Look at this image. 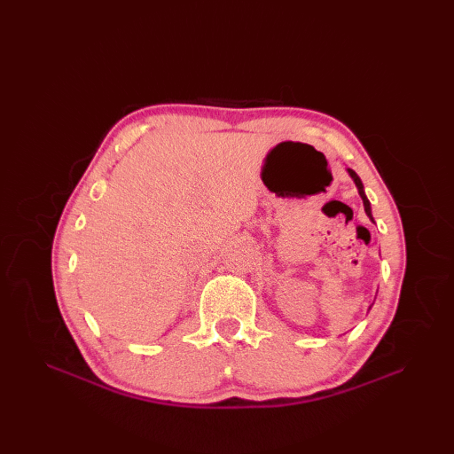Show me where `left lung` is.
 <instances>
[{"label": "left lung", "mask_w": 454, "mask_h": 454, "mask_svg": "<svg viewBox=\"0 0 454 454\" xmlns=\"http://www.w3.org/2000/svg\"><path fill=\"white\" fill-rule=\"evenodd\" d=\"M347 173H349V177L353 179V183L356 185V191H359V195H361V199H363V207H364V212H366V216H369L372 222H374V218H372V210H371V202H369V199H366V195H364V187H363V181H361V177L356 176V173L353 171V169H347ZM372 306H369V310H371Z\"/></svg>", "instance_id": "obj_1"}]
</instances>
